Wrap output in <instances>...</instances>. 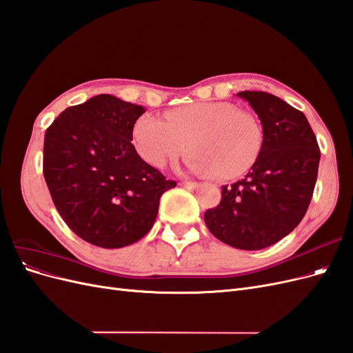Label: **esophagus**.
Returning <instances> with one entry per match:
<instances>
[{"instance_id":"34e87169","label":"esophagus","mask_w":353,"mask_h":353,"mask_svg":"<svg viewBox=\"0 0 353 353\" xmlns=\"http://www.w3.org/2000/svg\"><path fill=\"white\" fill-rule=\"evenodd\" d=\"M181 185L187 187V188H191V190H194V188L199 187V183H193V181H183V183H181Z\"/></svg>"}]
</instances>
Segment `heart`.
Wrapping results in <instances>:
<instances>
[{"label":"heart","mask_w":353,"mask_h":353,"mask_svg":"<svg viewBox=\"0 0 353 353\" xmlns=\"http://www.w3.org/2000/svg\"><path fill=\"white\" fill-rule=\"evenodd\" d=\"M163 119L143 114L132 128L137 154L153 168H163L190 148L193 172L230 181L248 174L262 154L261 121L232 103L181 105L166 112Z\"/></svg>","instance_id":"1"}]
</instances>
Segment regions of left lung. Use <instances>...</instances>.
Masks as SVG:
<instances>
[{
    "instance_id": "1",
    "label": "left lung",
    "mask_w": 353,
    "mask_h": 353,
    "mask_svg": "<svg viewBox=\"0 0 353 353\" xmlns=\"http://www.w3.org/2000/svg\"><path fill=\"white\" fill-rule=\"evenodd\" d=\"M263 126V150L241 181L222 187L205 213L209 231L241 250H259L290 234L305 216L318 176L319 147L306 116L263 91H241Z\"/></svg>"
}]
</instances>
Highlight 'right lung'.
Wrapping results in <instances>:
<instances>
[{
	"mask_svg": "<svg viewBox=\"0 0 353 353\" xmlns=\"http://www.w3.org/2000/svg\"><path fill=\"white\" fill-rule=\"evenodd\" d=\"M143 105L95 95L46 131L42 172L60 216L82 240L130 245L153 227L159 201L176 185L137 154L132 128Z\"/></svg>",
	"mask_w": 353,
	"mask_h": 353,
	"instance_id": "obj_1",
	"label": "right lung"
}]
</instances>
